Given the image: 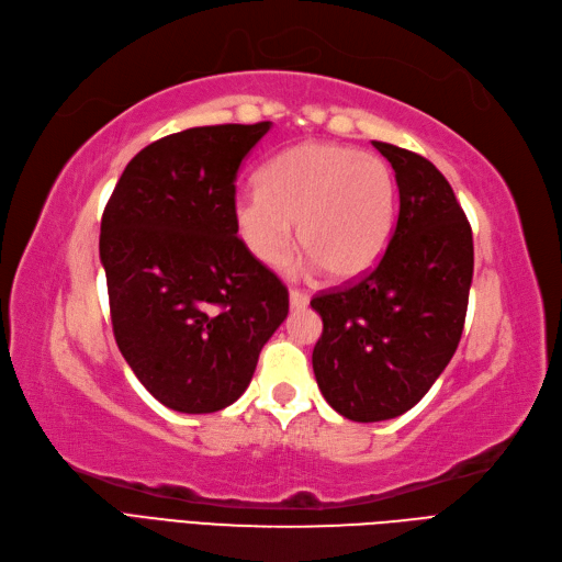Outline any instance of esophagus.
Wrapping results in <instances>:
<instances>
[{"label": "esophagus", "mask_w": 562, "mask_h": 562, "mask_svg": "<svg viewBox=\"0 0 562 562\" xmlns=\"http://www.w3.org/2000/svg\"><path fill=\"white\" fill-rule=\"evenodd\" d=\"M288 297H290V306H293V308H302V306L308 304V295L302 293V290H297V288H290Z\"/></svg>", "instance_id": "1"}]
</instances>
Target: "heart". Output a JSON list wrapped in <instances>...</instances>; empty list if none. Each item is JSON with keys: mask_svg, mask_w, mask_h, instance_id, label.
I'll return each instance as SVG.
<instances>
[{"mask_svg": "<svg viewBox=\"0 0 562 562\" xmlns=\"http://www.w3.org/2000/svg\"><path fill=\"white\" fill-rule=\"evenodd\" d=\"M397 183L383 160L360 150L306 142L260 171V188L235 200V223L262 265L279 267L297 239L337 281H351L381 260L395 223Z\"/></svg>", "mask_w": 562, "mask_h": 562, "instance_id": "heart-1", "label": "heart"}]
</instances>
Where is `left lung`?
Returning <instances> with one entry per match:
<instances>
[{
    "instance_id": "8db88e82",
    "label": "left lung",
    "mask_w": 562,
    "mask_h": 562,
    "mask_svg": "<svg viewBox=\"0 0 562 562\" xmlns=\"http://www.w3.org/2000/svg\"><path fill=\"white\" fill-rule=\"evenodd\" d=\"M395 169L400 214L389 248L360 281L321 293L314 374L348 420L409 412L453 358L474 272L472 227L443 173L418 153L372 142Z\"/></svg>"
}]
</instances>
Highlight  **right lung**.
<instances>
[{
	"label": "right lung",
	"instance_id": "add662e5",
	"mask_svg": "<svg viewBox=\"0 0 562 562\" xmlns=\"http://www.w3.org/2000/svg\"><path fill=\"white\" fill-rule=\"evenodd\" d=\"M272 123L190 127L130 160L106 202L100 258L113 337L144 389L181 414L248 389L288 290L237 237V171Z\"/></svg>",
	"mask_w": 562,
	"mask_h": 562
}]
</instances>
